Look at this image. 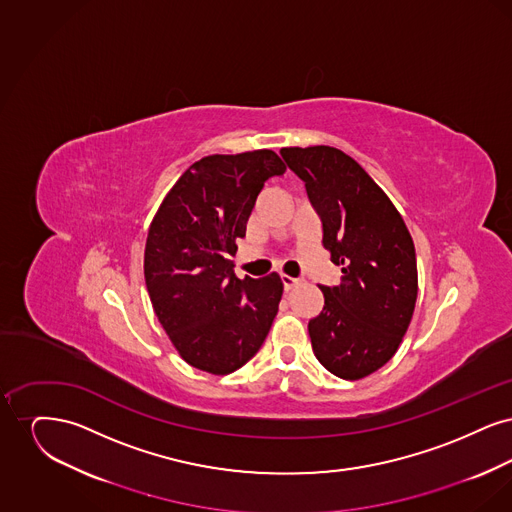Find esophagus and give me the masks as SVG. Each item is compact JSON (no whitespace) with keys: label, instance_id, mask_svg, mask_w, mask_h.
Segmentation results:
<instances>
[{"label":"esophagus","instance_id":"esophagus-1","mask_svg":"<svg viewBox=\"0 0 512 512\" xmlns=\"http://www.w3.org/2000/svg\"><path fill=\"white\" fill-rule=\"evenodd\" d=\"M282 284H284V290L290 292V290L297 288V286L301 284V280H299V278H292V276H288V274H282Z\"/></svg>","mask_w":512,"mask_h":512}]
</instances>
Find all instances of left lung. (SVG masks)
<instances>
[{"label": "left lung", "instance_id": "obj_1", "mask_svg": "<svg viewBox=\"0 0 512 512\" xmlns=\"http://www.w3.org/2000/svg\"><path fill=\"white\" fill-rule=\"evenodd\" d=\"M322 220V244L340 265L338 286H320L324 307L309 320L320 365L361 380L386 365L411 324L416 253L390 197L349 155L330 146L282 147Z\"/></svg>", "mask_w": 512, "mask_h": 512}]
</instances>
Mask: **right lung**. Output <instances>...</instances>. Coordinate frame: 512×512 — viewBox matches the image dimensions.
Masks as SVG:
<instances>
[{"instance_id": "1", "label": "right lung", "mask_w": 512, "mask_h": 512, "mask_svg": "<svg viewBox=\"0 0 512 512\" xmlns=\"http://www.w3.org/2000/svg\"><path fill=\"white\" fill-rule=\"evenodd\" d=\"M284 172L272 149L203 157L151 220L144 276L153 311L180 357L203 372L224 376L244 366L278 313L280 276L238 280L230 255L265 182Z\"/></svg>"}]
</instances>
